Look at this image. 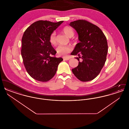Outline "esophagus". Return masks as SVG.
<instances>
[{"label":"esophagus","mask_w":129,"mask_h":129,"mask_svg":"<svg viewBox=\"0 0 129 129\" xmlns=\"http://www.w3.org/2000/svg\"><path fill=\"white\" fill-rule=\"evenodd\" d=\"M70 58H71L69 57H63V59H64V60H69Z\"/></svg>","instance_id":"obj_1"}]
</instances>
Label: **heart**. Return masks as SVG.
I'll use <instances>...</instances> for the list:
<instances>
[{
  "mask_svg": "<svg viewBox=\"0 0 129 129\" xmlns=\"http://www.w3.org/2000/svg\"><path fill=\"white\" fill-rule=\"evenodd\" d=\"M62 31L63 33L69 38H71L74 35V31L73 29L69 26H65L62 28ZM49 41L50 43L53 45H55L56 44V32L55 31L52 32L49 37ZM72 50V48L70 46L65 45H59L56 48V52L57 54L60 55H67V54L70 53Z\"/></svg>",
  "mask_w": 129,
  "mask_h": 129,
  "instance_id": "obj_1",
  "label": "heart"
}]
</instances>
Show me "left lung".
Instances as JSON below:
<instances>
[{
	"label": "left lung",
	"instance_id": "8db88e82",
	"mask_svg": "<svg viewBox=\"0 0 129 129\" xmlns=\"http://www.w3.org/2000/svg\"><path fill=\"white\" fill-rule=\"evenodd\" d=\"M69 25L76 31L80 43H77L72 55L79 60L78 65L72 69L74 75L81 81L87 82L96 78L106 60L108 45L106 38L96 25L86 20H78ZM82 58L80 62L79 58Z\"/></svg>",
	"mask_w": 129,
	"mask_h": 129
}]
</instances>
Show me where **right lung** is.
I'll list each match as a JSON object with an SVG mask.
<instances>
[{"instance_id": "obj_1", "label": "right lung", "mask_w": 129, "mask_h": 129, "mask_svg": "<svg viewBox=\"0 0 129 129\" xmlns=\"http://www.w3.org/2000/svg\"><path fill=\"white\" fill-rule=\"evenodd\" d=\"M63 22L38 21L24 33L21 55L27 73L35 80L44 82L51 79L63 60L55 57L56 52L49 41L51 33Z\"/></svg>"}]
</instances>
